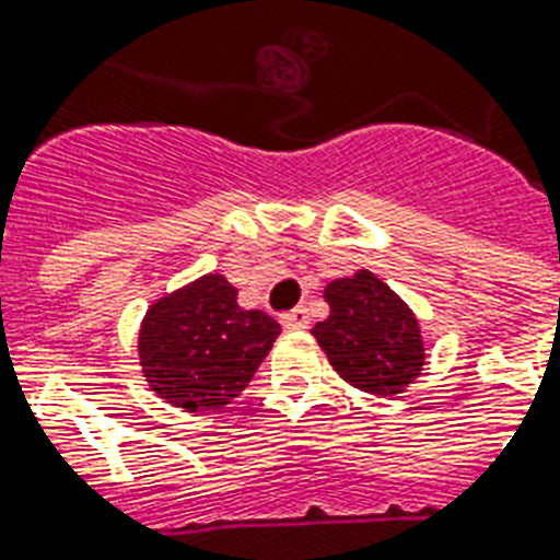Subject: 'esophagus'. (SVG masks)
I'll use <instances>...</instances> for the list:
<instances>
[{"label":"esophagus","mask_w":560,"mask_h":560,"mask_svg":"<svg viewBox=\"0 0 560 560\" xmlns=\"http://www.w3.org/2000/svg\"><path fill=\"white\" fill-rule=\"evenodd\" d=\"M280 325L289 327V330H301V327L310 325V310H306V306H295V310H289V313L280 315Z\"/></svg>","instance_id":"1"}]
</instances>
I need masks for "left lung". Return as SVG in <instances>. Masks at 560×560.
<instances>
[{
  "label": "left lung",
  "mask_w": 560,
  "mask_h": 560,
  "mask_svg": "<svg viewBox=\"0 0 560 560\" xmlns=\"http://www.w3.org/2000/svg\"><path fill=\"white\" fill-rule=\"evenodd\" d=\"M330 315L313 327L342 381L369 395H398L424 365L422 327L413 310L372 271L327 283Z\"/></svg>",
  "instance_id": "left-lung-1"
}]
</instances>
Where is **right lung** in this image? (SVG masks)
I'll return each instance as SVG.
<instances>
[{"label":"right lung","instance_id":"add662e5","mask_svg":"<svg viewBox=\"0 0 560 560\" xmlns=\"http://www.w3.org/2000/svg\"><path fill=\"white\" fill-rule=\"evenodd\" d=\"M277 336L271 315L238 306L224 275H203L147 310L138 360L167 405L188 413L218 410L250 384Z\"/></svg>","mask_w":560,"mask_h":560}]
</instances>
